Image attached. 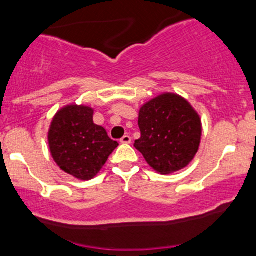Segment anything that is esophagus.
Listing matches in <instances>:
<instances>
[{"mask_svg":"<svg viewBox=\"0 0 256 256\" xmlns=\"http://www.w3.org/2000/svg\"><path fill=\"white\" fill-rule=\"evenodd\" d=\"M120 142H121V144H131V136L125 135L122 138H121Z\"/></svg>","mask_w":256,"mask_h":256,"instance_id":"1","label":"esophagus"}]
</instances>
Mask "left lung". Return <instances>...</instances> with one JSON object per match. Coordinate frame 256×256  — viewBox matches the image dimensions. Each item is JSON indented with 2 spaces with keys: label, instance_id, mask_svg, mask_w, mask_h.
Listing matches in <instances>:
<instances>
[{
  "label": "left lung",
  "instance_id": "left-lung-1",
  "mask_svg": "<svg viewBox=\"0 0 256 256\" xmlns=\"http://www.w3.org/2000/svg\"><path fill=\"white\" fill-rule=\"evenodd\" d=\"M141 138L134 146L157 174L183 170L198 152L202 120L180 95L164 92L144 102L138 112Z\"/></svg>",
  "mask_w": 256,
  "mask_h": 256
}]
</instances>
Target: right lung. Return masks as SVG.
I'll return each instance as SVG.
<instances>
[{
  "instance_id": "add662e5",
  "label": "right lung",
  "mask_w": 256,
  "mask_h": 256,
  "mask_svg": "<svg viewBox=\"0 0 256 256\" xmlns=\"http://www.w3.org/2000/svg\"><path fill=\"white\" fill-rule=\"evenodd\" d=\"M94 109L66 105L56 112L48 131V144L54 162L62 171L82 180L100 172L118 146L102 126L92 121Z\"/></svg>"
}]
</instances>
